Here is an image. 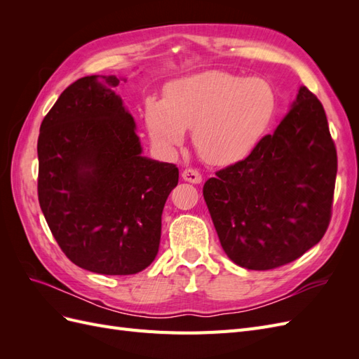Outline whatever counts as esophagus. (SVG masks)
Returning <instances> with one entry per match:
<instances>
[{
  "instance_id": "1",
  "label": "esophagus",
  "mask_w": 359,
  "mask_h": 359,
  "mask_svg": "<svg viewBox=\"0 0 359 359\" xmlns=\"http://www.w3.org/2000/svg\"><path fill=\"white\" fill-rule=\"evenodd\" d=\"M182 180L187 181V182H191V184H199L202 181V175L199 173V170L196 169H186L182 170Z\"/></svg>"
}]
</instances>
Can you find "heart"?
<instances>
[{
	"instance_id": "b5f03b06",
	"label": "heart",
	"mask_w": 359,
	"mask_h": 359,
	"mask_svg": "<svg viewBox=\"0 0 359 359\" xmlns=\"http://www.w3.org/2000/svg\"><path fill=\"white\" fill-rule=\"evenodd\" d=\"M276 93L264 79L208 70L172 81L163 100L149 97L144 119L151 142L166 154L184 145L193 130L198 154L211 165L247 157L273 123Z\"/></svg>"
}]
</instances>
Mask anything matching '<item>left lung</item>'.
<instances>
[{
	"mask_svg": "<svg viewBox=\"0 0 359 359\" xmlns=\"http://www.w3.org/2000/svg\"><path fill=\"white\" fill-rule=\"evenodd\" d=\"M335 175L323 106L299 86L276 132L205 182L203 199L227 257L265 271L316 245L331 220Z\"/></svg>",
	"mask_w": 359,
	"mask_h": 359,
	"instance_id": "8db88e82",
	"label": "left lung"
}]
</instances>
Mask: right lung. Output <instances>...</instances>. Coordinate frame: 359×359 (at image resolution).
Wrapping results in <instances>:
<instances>
[{
    "mask_svg": "<svg viewBox=\"0 0 359 359\" xmlns=\"http://www.w3.org/2000/svg\"><path fill=\"white\" fill-rule=\"evenodd\" d=\"M114 74L62 91L37 142L39 202L74 265L104 276L140 273L156 259L161 214L178 168L142 156ZM126 82V79H124Z\"/></svg>",
    "mask_w": 359,
    "mask_h": 359,
    "instance_id": "obj_1",
    "label": "right lung"
}]
</instances>
